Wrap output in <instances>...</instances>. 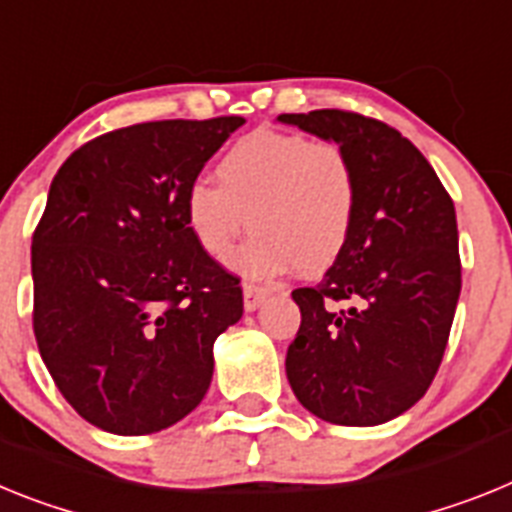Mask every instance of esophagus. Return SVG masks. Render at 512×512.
Returning <instances> with one entry per match:
<instances>
[{
	"mask_svg": "<svg viewBox=\"0 0 512 512\" xmlns=\"http://www.w3.org/2000/svg\"><path fill=\"white\" fill-rule=\"evenodd\" d=\"M270 296L268 286H257V283H244V309L255 311L262 301Z\"/></svg>",
	"mask_w": 512,
	"mask_h": 512,
	"instance_id": "34e87169",
	"label": "esophagus"
}]
</instances>
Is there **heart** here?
Segmentation results:
<instances>
[{
    "label": "heart",
    "instance_id": "b5f03b06",
    "mask_svg": "<svg viewBox=\"0 0 512 512\" xmlns=\"http://www.w3.org/2000/svg\"><path fill=\"white\" fill-rule=\"evenodd\" d=\"M216 177L219 185L195 180L185 193V221L206 255L226 260L247 226L255 239L237 265L250 275L288 265L322 273L348 247L358 175L337 141L257 128L226 149Z\"/></svg>",
    "mask_w": 512,
    "mask_h": 512
}]
</instances>
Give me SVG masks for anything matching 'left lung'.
Instances as JSON below:
<instances>
[{"mask_svg":"<svg viewBox=\"0 0 512 512\" xmlns=\"http://www.w3.org/2000/svg\"><path fill=\"white\" fill-rule=\"evenodd\" d=\"M337 141L358 175L353 234L317 286L291 293L301 327L286 376L311 415L366 428L433 384L461 293L456 211L430 162L397 128L353 110L283 113Z\"/></svg>","mask_w":512,"mask_h":512,"instance_id":"left-lung-1","label":"left lung"}]
</instances>
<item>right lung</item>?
Masks as SVG:
<instances>
[{"instance_id": "1", "label": "right lung", "mask_w": 512, "mask_h": 512, "mask_svg": "<svg viewBox=\"0 0 512 512\" xmlns=\"http://www.w3.org/2000/svg\"><path fill=\"white\" fill-rule=\"evenodd\" d=\"M242 123L118 128L53 177L33 231V332L53 384L95 428L157 433L206 397L213 340L244 301L190 234L185 193Z\"/></svg>"}]
</instances>
